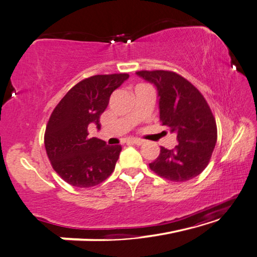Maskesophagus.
<instances>
[{
	"label": "esophagus",
	"instance_id": "esophagus-1",
	"mask_svg": "<svg viewBox=\"0 0 257 257\" xmlns=\"http://www.w3.org/2000/svg\"><path fill=\"white\" fill-rule=\"evenodd\" d=\"M132 143H133V144H135V145H137V146H142V145H144V144H145L144 140H142V139H137V138L132 139Z\"/></svg>",
	"mask_w": 257,
	"mask_h": 257
}]
</instances>
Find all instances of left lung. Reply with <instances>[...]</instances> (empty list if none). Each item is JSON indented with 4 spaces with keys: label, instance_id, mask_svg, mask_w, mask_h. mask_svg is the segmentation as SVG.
<instances>
[{
    "label": "left lung",
    "instance_id": "8db88e82",
    "mask_svg": "<svg viewBox=\"0 0 257 257\" xmlns=\"http://www.w3.org/2000/svg\"><path fill=\"white\" fill-rule=\"evenodd\" d=\"M136 74L155 85L160 121L177 135L175 149L160 147L150 169L172 182L195 178L207 167L217 142V127L207 101L188 80L175 72L156 70Z\"/></svg>",
    "mask_w": 257,
    "mask_h": 257
}]
</instances>
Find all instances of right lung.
<instances>
[{"label": "right lung", "mask_w": 257, "mask_h": 257, "mask_svg": "<svg viewBox=\"0 0 257 257\" xmlns=\"http://www.w3.org/2000/svg\"><path fill=\"white\" fill-rule=\"evenodd\" d=\"M129 78L127 73L98 74L70 89L54 108L44 134V146L53 169L74 187H92L112 174L121 146L90 138V124L100 129V115L109 98Z\"/></svg>", "instance_id": "1"}]
</instances>
